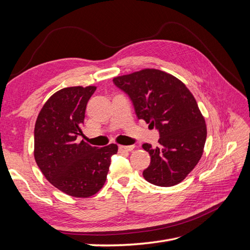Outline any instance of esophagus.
<instances>
[{
    "mask_svg": "<svg viewBox=\"0 0 250 250\" xmlns=\"http://www.w3.org/2000/svg\"><path fill=\"white\" fill-rule=\"evenodd\" d=\"M134 149V146H119V152L120 153H124V152H130Z\"/></svg>",
    "mask_w": 250,
    "mask_h": 250,
    "instance_id": "obj_1",
    "label": "esophagus"
}]
</instances>
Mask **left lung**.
Returning a JSON list of instances; mask_svg holds the SVG:
<instances>
[{
	"label": "left lung",
	"mask_w": 250,
	"mask_h": 250,
	"mask_svg": "<svg viewBox=\"0 0 250 250\" xmlns=\"http://www.w3.org/2000/svg\"><path fill=\"white\" fill-rule=\"evenodd\" d=\"M128 95L135 113L160 132V146L144 144L150 154L143 176L158 187L181 183L198 164L207 140V125L194 96L176 77L145 69L113 78Z\"/></svg>",
	"instance_id": "obj_1"
}]
</instances>
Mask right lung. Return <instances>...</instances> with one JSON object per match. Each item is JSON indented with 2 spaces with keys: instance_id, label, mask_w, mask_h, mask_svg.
<instances>
[{
  "instance_id": "obj_1",
  "label": "right lung",
  "mask_w": 250,
  "mask_h": 250,
  "mask_svg": "<svg viewBox=\"0 0 250 250\" xmlns=\"http://www.w3.org/2000/svg\"><path fill=\"white\" fill-rule=\"evenodd\" d=\"M96 86H72L58 90L44 103L34 128V158L55 188L73 197L86 198L101 190L106 180L116 144L97 148L82 134L86 104Z\"/></svg>"
}]
</instances>
